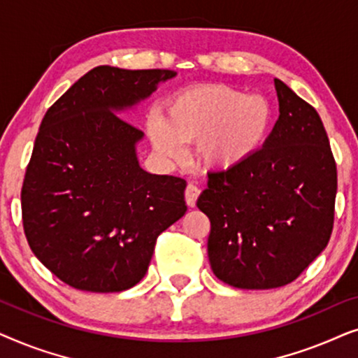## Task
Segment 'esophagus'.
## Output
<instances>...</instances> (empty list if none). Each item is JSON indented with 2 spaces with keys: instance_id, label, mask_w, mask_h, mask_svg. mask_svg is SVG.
I'll return each mask as SVG.
<instances>
[{
  "instance_id": "34e87169",
  "label": "esophagus",
  "mask_w": 358,
  "mask_h": 358,
  "mask_svg": "<svg viewBox=\"0 0 358 358\" xmlns=\"http://www.w3.org/2000/svg\"><path fill=\"white\" fill-rule=\"evenodd\" d=\"M199 195H200V189L197 185L189 184L187 187H185V203H187L189 207H195V202H197Z\"/></svg>"
}]
</instances>
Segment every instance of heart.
Masks as SVG:
<instances>
[{"label": "heart", "mask_w": 358, "mask_h": 358, "mask_svg": "<svg viewBox=\"0 0 358 358\" xmlns=\"http://www.w3.org/2000/svg\"><path fill=\"white\" fill-rule=\"evenodd\" d=\"M273 120L271 102L229 86H205L174 96L163 122L150 124L155 148L169 158L182 145L199 141V158L207 168L227 171L252 158L266 143Z\"/></svg>", "instance_id": "obj_1"}]
</instances>
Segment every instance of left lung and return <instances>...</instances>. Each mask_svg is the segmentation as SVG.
I'll return each mask as SVG.
<instances>
[{"label": "left lung", "instance_id": "1", "mask_svg": "<svg viewBox=\"0 0 358 358\" xmlns=\"http://www.w3.org/2000/svg\"><path fill=\"white\" fill-rule=\"evenodd\" d=\"M273 85L280 115L266 143L238 168L210 173L197 200L210 220L213 273L244 290L295 280L334 224L337 169L324 125L285 83Z\"/></svg>", "mask_w": 358, "mask_h": 358}]
</instances>
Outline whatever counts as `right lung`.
<instances>
[{"mask_svg":"<svg viewBox=\"0 0 358 358\" xmlns=\"http://www.w3.org/2000/svg\"><path fill=\"white\" fill-rule=\"evenodd\" d=\"M176 75L96 66L42 119L21 190L24 233L66 285L129 290L148 271L156 238L184 217L187 182L146 173L136 158L143 131L117 115Z\"/></svg>","mask_w":358,"mask_h":358,"instance_id":"1","label":"right lung"}]
</instances>
